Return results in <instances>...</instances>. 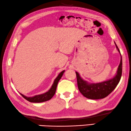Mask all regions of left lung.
<instances>
[{"instance_id": "1", "label": "left lung", "mask_w": 131, "mask_h": 131, "mask_svg": "<svg viewBox=\"0 0 131 131\" xmlns=\"http://www.w3.org/2000/svg\"><path fill=\"white\" fill-rule=\"evenodd\" d=\"M115 45L117 50L121 54L120 50L116 43ZM75 72L77 75L78 89L80 93L84 97L89 99H93V100L104 99L115 90L121 80L122 72V59L121 54V62L117 68L116 75L110 80L99 82V83L90 84L82 79L77 72Z\"/></svg>"}]
</instances>
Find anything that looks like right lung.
I'll return each mask as SVG.
<instances>
[{"label":"right lung","instance_id":"add662e5","mask_svg":"<svg viewBox=\"0 0 131 131\" xmlns=\"http://www.w3.org/2000/svg\"><path fill=\"white\" fill-rule=\"evenodd\" d=\"M64 72H65V70L61 72L58 75L57 78L54 80V82H53L50 89L48 91H47L46 93L42 94L35 95L34 97H26L25 95L22 94H21V95L25 99H26V100H28V102L31 103H41L46 102V101L50 100V99L53 97V95H54L55 93H56V90L58 82L59 81L60 78H62V75H63Z\"/></svg>","mask_w":131,"mask_h":131}]
</instances>
